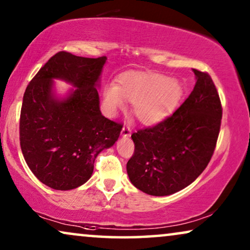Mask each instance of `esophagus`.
Listing matches in <instances>:
<instances>
[{"mask_svg": "<svg viewBox=\"0 0 250 250\" xmlns=\"http://www.w3.org/2000/svg\"><path fill=\"white\" fill-rule=\"evenodd\" d=\"M131 127L128 125H124L122 128V135L123 136H129L131 135Z\"/></svg>", "mask_w": 250, "mask_h": 250, "instance_id": "esophagus-1", "label": "esophagus"}]
</instances>
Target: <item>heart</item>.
<instances>
[{
  "mask_svg": "<svg viewBox=\"0 0 250 250\" xmlns=\"http://www.w3.org/2000/svg\"><path fill=\"white\" fill-rule=\"evenodd\" d=\"M181 84L174 78L155 73H126L119 77L118 86L104 90V104L110 112L125 108V100L134 104V115L143 124L162 122L179 104Z\"/></svg>",
  "mask_w": 250,
  "mask_h": 250,
  "instance_id": "1",
  "label": "heart"
}]
</instances>
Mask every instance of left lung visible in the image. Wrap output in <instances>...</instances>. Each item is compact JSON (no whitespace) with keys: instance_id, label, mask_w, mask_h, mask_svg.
<instances>
[{"instance_id":"obj_1","label":"left lung","mask_w":250,"mask_h":250,"mask_svg":"<svg viewBox=\"0 0 250 250\" xmlns=\"http://www.w3.org/2000/svg\"><path fill=\"white\" fill-rule=\"evenodd\" d=\"M197 82L172 115L133 133L134 153L126 165L133 186L168 196L189 186L210 162L220 134L222 104L213 80L193 69Z\"/></svg>"}]
</instances>
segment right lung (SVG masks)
Masks as SVG:
<instances>
[{
    "label": "right lung",
    "mask_w": 250,
    "mask_h": 250,
    "mask_svg": "<svg viewBox=\"0 0 250 250\" xmlns=\"http://www.w3.org/2000/svg\"><path fill=\"white\" fill-rule=\"evenodd\" d=\"M105 60L60 51L27 85L20 111V148L34 175L54 190H71L86 182L97 156L121 134V123L105 118L99 107L95 86ZM53 78L78 88L58 101L52 94Z\"/></svg>",
    "instance_id": "right-lung-1"
}]
</instances>
